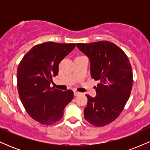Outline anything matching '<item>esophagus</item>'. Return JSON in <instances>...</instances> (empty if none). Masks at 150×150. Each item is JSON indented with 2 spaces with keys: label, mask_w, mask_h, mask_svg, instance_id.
<instances>
[{
  "label": "esophagus",
  "mask_w": 150,
  "mask_h": 150,
  "mask_svg": "<svg viewBox=\"0 0 150 150\" xmlns=\"http://www.w3.org/2000/svg\"><path fill=\"white\" fill-rule=\"evenodd\" d=\"M80 94H81V93L77 92V91H74V95H75V96H78V95H80Z\"/></svg>",
  "instance_id": "esophagus-1"
}]
</instances>
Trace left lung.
<instances>
[{
  "label": "left lung",
  "mask_w": 150,
  "mask_h": 150,
  "mask_svg": "<svg viewBox=\"0 0 150 150\" xmlns=\"http://www.w3.org/2000/svg\"><path fill=\"white\" fill-rule=\"evenodd\" d=\"M90 61L91 76L99 80L97 96H87L84 117L96 127L116 120L126 104L132 90L133 77L128 56L121 49L108 41L77 44Z\"/></svg>",
  "instance_id": "left-lung-1"
}]
</instances>
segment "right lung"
Masks as SVG:
<instances>
[{"label":"right lung","instance_id":"1","mask_svg":"<svg viewBox=\"0 0 150 150\" xmlns=\"http://www.w3.org/2000/svg\"><path fill=\"white\" fill-rule=\"evenodd\" d=\"M75 44L44 42L32 47L24 56L17 71L20 99L26 111L37 122L51 125L61 120L63 110L73 100L72 90L51 88L52 77L58 73L60 62Z\"/></svg>","mask_w":150,"mask_h":150}]
</instances>
